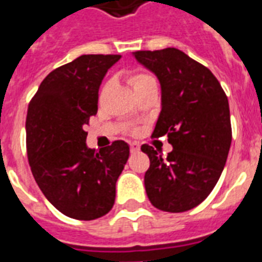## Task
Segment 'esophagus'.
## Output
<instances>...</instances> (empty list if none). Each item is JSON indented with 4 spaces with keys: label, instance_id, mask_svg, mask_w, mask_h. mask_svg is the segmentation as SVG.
<instances>
[{
    "label": "esophagus",
    "instance_id": "obj_1",
    "mask_svg": "<svg viewBox=\"0 0 262 262\" xmlns=\"http://www.w3.org/2000/svg\"><path fill=\"white\" fill-rule=\"evenodd\" d=\"M130 151L132 152H137L140 151V145L137 143H130Z\"/></svg>",
    "mask_w": 262,
    "mask_h": 262
}]
</instances>
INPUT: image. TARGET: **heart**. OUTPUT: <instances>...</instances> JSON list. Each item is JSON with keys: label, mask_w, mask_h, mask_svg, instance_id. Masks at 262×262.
Instances as JSON below:
<instances>
[{"label": "heart", "mask_w": 262, "mask_h": 262, "mask_svg": "<svg viewBox=\"0 0 262 262\" xmlns=\"http://www.w3.org/2000/svg\"><path fill=\"white\" fill-rule=\"evenodd\" d=\"M149 79H152V77H149L148 74H143V73H136L132 74L130 77H129V82L133 86V89L140 85H143V83L148 82Z\"/></svg>", "instance_id": "b5f03b06"}]
</instances>
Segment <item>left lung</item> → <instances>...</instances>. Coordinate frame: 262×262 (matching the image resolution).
I'll list each match as a JSON object with an SVG mask.
<instances>
[{
  "instance_id": "8db88e82",
  "label": "left lung",
  "mask_w": 262,
  "mask_h": 262,
  "mask_svg": "<svg viewBox=\"0 0 262 262\" xmlns=\"http://www.w3.org/2000/svg\"><path fill=\"white\" fill-rule=\"evenodd\" d=\"M133 56L159 79L162 108L152 136L167 135L173 147L162 158L141 145L149 158L145 192L159 210H191L209 196L227 162L232 141L228 99L210 70L176 48Z\"/></svg>"
}]
</instances>
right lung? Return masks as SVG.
<instances>
[{
  "label": "right lung",
  "instance_id": "1",
  "mask_svg": "<svg viewBox=\"0 0 262 262\" xmlns=\"http://www.w3.org/2000/svg\"><path fill=\"white\" fill-rule=\"evenodd\" d=\"M119 55H82L47 75L27 110L26 143L34 179L47 199L75 220L99 219L115 202V184L129 158L117 140L88 148L83 126L97 113L99 88Z\"/></svg>",
  "mask_w": 262,
  "mask_h": 262
}]
</instances>
